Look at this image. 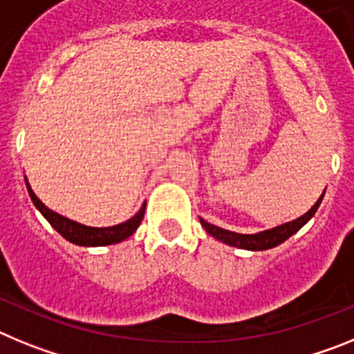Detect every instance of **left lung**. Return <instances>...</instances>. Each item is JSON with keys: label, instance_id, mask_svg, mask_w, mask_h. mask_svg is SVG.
I'll return each mask as SVG.
<instances>
[{"label": "left lung", "instance_id": "8db88e82", "mask_svg": "<svg viewBox=\"0 0 354 354\" xmlns=\"http://www.w3.org/2000/svg\"><path fill=\"white\" fill-rule=\"evenodd\" d=\"M324 193L321 195V198L312 205V209L308 212H305L303 216H299L298 220L289 221V223H283L280 227H274L271 230H264V232L259 234H237V232H230V230H225V228L216 227V225L207 223L205 220L200 218V223L202 227L205 228V232L211 234L212 237L216 239H220L221 243L230 246H236V248H243V250H252V252H261V250H270L274 248V246L282 245L283 241L289 239L292 234H296L306 221L310 220L312 216L315 214V211L319 209L321 202H323Z\"/></svg>", "mask_w": 354, "mask_h": 354}]
</instances>
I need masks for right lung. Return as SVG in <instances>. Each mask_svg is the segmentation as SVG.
Returning <instances> with one entry per match:
<instances>
[{
	"mask_svg": "<svg viewBox=\"0 0 354 354\" xmlns=\"http://www.w3.org/2000/svg\"><path fill=\"white\" fill-rule=\"evenodd\" d=\"M28 193H30L31 202L35 204V207L42 212V216L51 223V227L55 228L56 232L62 234L67 241L74 243V245L80 246H106V245H115V243H120V241L127 239L129 236H133L134 230L140 227L143 220V214H145V204L142 205L136 214L131 218V220L124 221L120 225H113V227H86V225L76 223V221L64 218V216L56 214L51 209H48L46 205L40 202L35 196V193L31 192L30 184L26 180Z\"/></svg>",
	"mask_w": 354,
	"mask_h": 354,
	"instance_id": "obj_1",
	"label": "right lung"
}]
</instances>
